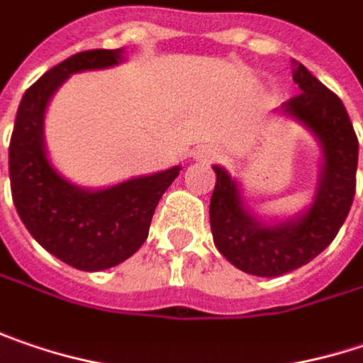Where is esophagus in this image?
<instances>
[{
    "label": "esophagus",
    "mask_w": 363,
    "mask_h": 363,
    "mask_svg": "<svg viewBox=\"0 0 363 363\" xmlns=\"http://www.w3.org/2000/svg\"><path fill=\"white\" fill-rule=\"evenodd\" d=\"M199 158L209 160V158H213V152H211V150H205V152H201V154H199Z\"/></svg>",
    "instance_id": "esophagus-1"
}]
</instances>
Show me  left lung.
I'll list each match as a JSON object with an SVG mask.
<instances>
[{
	"instance_id": "obj_1",
	"label": "left lung",
	"mask_w": 363,
	"mask_h": 363,
	"mask_svg": "<svg viewBox=\"0 0 363 363\" xmlns=\"http://www.w3.org/2000/svg\"><path fill=\"white\" fill-rule=\"evenodd\" d=\"M302 90L284 102L281 111L306 125L323 150V168L314 201L302 216L265 224L245 207L236 181L222 166L209 203L211 234L218 250L240 271L277 277L310 263L343 225L355 195L357 135L341 98L320 84L302 63L294 67Z\"/></svg>"
}]
</instances>
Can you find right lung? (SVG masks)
<instances>
[{"mask_svg":"<svg viewBox=\"0 0 363 363\" xmlns=\"http://www.w3.org/2000/svg\"><path fill=\"white\" fill-rule=\"evenodd\" d=\"M121 49L72 55L24 92L10 141L11 199L33 238L59 261L102 271L127 261L145 242L152 216L181 166L115 186L88 191L65 181L45 150L43 123L57 88L77 72L104 69L123 61Z\"/></svg>","mask_w":363,"mask_h":363,"instance_id":"1","label":"right lung"}]
</instances>
